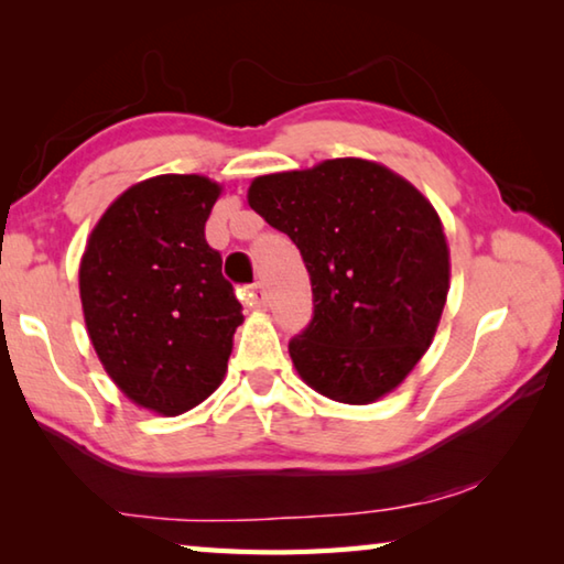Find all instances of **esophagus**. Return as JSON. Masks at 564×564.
Listing matches in <instances>:
<instances>
[{
	"instance_id": "esophagus-1",
	"label": "esophagus",
	"mask_w": 564,
	"mask_h": 564,
	"mask_svg": "<svg viewBox=\"0 0 564 564\" xmlns=\"http://www.w3.org/2000/svg\"><path fill=\"white\" fill-rule=\"evenodd\" d=\"M243 303L248 305V308H263L265 305V289L261 281H256L248 285V289H243Z\"/></svg>"
}]
</instances>
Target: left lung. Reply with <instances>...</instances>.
I'll return each mask as SVG.
<instances>
[{
  "label": "left lung",
  "instance_id": "obj_1",
  "mask_svg": "<svg viewBox=\"0 0 564 564\" xmlns=\"http://www.w3.org/2000/svg\"><path fill=\"white\" fill-rule=\"evenodd\" d=\"M248 204L299 246L313 316L289 352L301 378L338 403L386 395L431 346L451 289L435 208L393 171L333 159L259 176Z\"/></svg>",
  "mask_w": 564,
  "mask_h": 564
}]
</instances>
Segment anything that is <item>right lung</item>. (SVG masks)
<instances>
[{
  "instance_id": "right-lung-1",
  "label": "right lung",
  "mask_w": 564,
  "mask_h": 564,
  "mask_svg": "<svg viewBox=\"0 0 564 564\" xmlns=\"http://www.w3.org/2000/svg\"><path fill=\"white\" fill-rule=\"evenodd\" d=\"M218 194L196 174L141 181L101 216L82 259L94 350L123 395L161 415L214 393L243 321L204 231Z\"/></svg>"
}]
</instances>
